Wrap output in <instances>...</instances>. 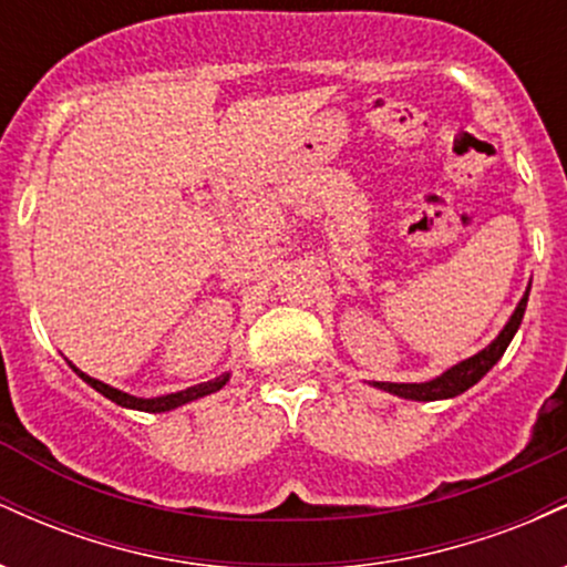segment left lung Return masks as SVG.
<instances>
[{
	"label": "left lung",
	"instance_id": "obj_1",
	"mask_svg": "<svg viewBox=\"0 0 567 567\" xmlns=\"http://www.w3.org/2000/svg\"><path fill=\"white\" fill-rule=\"evenodd\" d=\"M528 292H530V288L525 290L523 298H519L517 309H514V315L509 317V322L504 324V330H501V333L493 338V341L487 343L483 351H477V354L470 357V360L458 362V365H453L451 370H445V373L437 375V379L424 381V383L373 381V386H379V389H383V392H389V394L405 396V400H415V402L451 400V396L464 394L466 389L474 386V383L483 379L487 370H491L501 360V357H504L506 347H509L514 333H517L519 322H523L525 306H528Z\"/></svg>",
	"mask_w": 567,
	"mask_h": 567
}]
</instances>
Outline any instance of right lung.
<instances>
[{
    "mask_svg": "<svg viewBox=\"0 0 567 567\" xmlns=\"http://www.w3.org/2000/svg\"><path fill=\"white\" fill-rule=\"evenodd\" d=\"M69 365H71V362H69ZM71 368H74V365H71ZM74 373L80 375L82 381H87L90 386L95 389V392H101L103 396H109V400L116 402V405L143 410V413H165V410L181 408V405H186V402L199 400V396H207V394L218 392V389H224L226 381H229V373H224V375H218V379H213V381H207V383H197V386H188V389H184V392L154 396V400H143V396H133V394H127V392H120V389L109 386V383H103V381H97V379H90V375L82 373L80 368H74Z\"/></svg>",
    "mask_w": 567,
    "mask_h": 567,
    "instance_id": "right-lung-1",
    "label": "right lung"
}]
</instances>
